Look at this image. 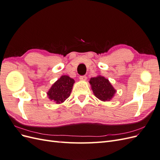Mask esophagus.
Segmentation results:
<instances>
[{
  "instance_id": "esophagus-1",
  "label": "esophagus",
  "mask_w": 160,
  "mask_h": 160,
  "mask_svg": "<svg viewBox=\"0 0 160 160\" xmlns=\"http://www.w3.org/2000/svg\"><path fill=\"white\" fill-rule=\"evenodd\" d=\"M87 79H88V77H87L86 76H80L79 77V79L81 80V81H86L87 80Z\"/></svg>"
}]
</instances>
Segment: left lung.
I'll return each instance as SVG.
<instances>
[{
	"label": "left lung",
	"mask_w": 160,
	"mask_h": 160,
	"mask_svg": "<svg viewBox=\"0 0 160 160\" xmlns=\"http://www.w3.org/2000/svg\"><path fill=\"white\" fill-rule=\"evenodd\" d=\"M89 83L95 96L102 101H110L117 91L109 81L101 75L91 77Z\"/></svg>",
	"instance_id": "obj_1"
}]
</instances>
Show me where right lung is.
<instances>
[{"label":"right lung","instance_id":"add662e5","mask_svg":"<svg viewBox=\"0 0 160 160\" xmlns=\"http://www.w3.org/2000/svg\"><path fill=\"white\" fill-rule=\"evenodd\" d=\"M75 80L67 75H62L52 85L47 93L48 98L57 104L63 103L71 95Z\"/></svg>","mask_w":160,"mask_h":160}]
</instances>
